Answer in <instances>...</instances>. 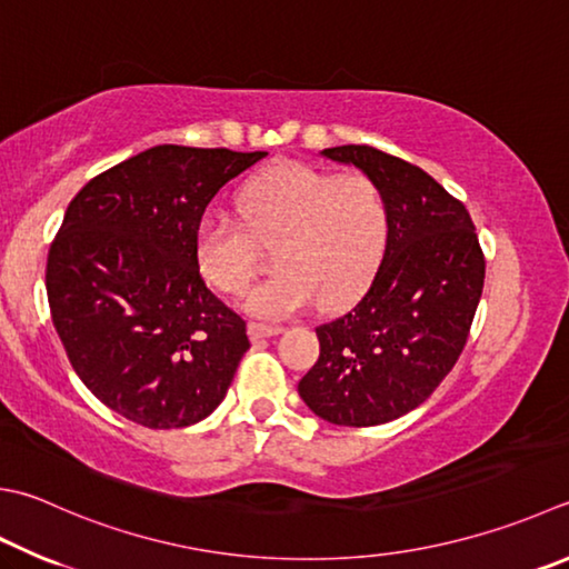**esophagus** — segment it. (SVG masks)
I'll return each instance as SVG.
<instances>
[{"label":"esophagus","mask_w":569,"mask_h":569,"mask_svg":"<svg viewBox=\"0 0 569 569\" xmlns=\"http://www.w3.org/2000/svg\"><path fill=\"white\" fill-rule=\"evenodd\" d=\"M248 331H250L252 339H267V337L280 335V331H284V329L277 327V325H264V321H250Z\"/></svg>","instance_id":"obj_1"}]
</instances>
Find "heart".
Listing matches in <instances>:
<instances>
[{"mask_svg":"<svg viewBox=\"0 0 569 569\" xmlns=\"http://www.w3.org/2000/svg\"><path fill=\"white\" fill-rule=\"evenodd\" d=\"M240 222L208 216L196 232L202 280L240 297L260 272V244H274L280 272L250 297L257 317L302 312L319 297L341 307L363 292L389 240V202L367 173L284 163L257 176L238 198Z\"/></svg>","mask_w":569,"mask_h":569,"instance_id":"b5f03b06","label":"heart"}]
</instances>
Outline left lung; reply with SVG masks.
I'll return each mask as SVG.
<instances>
[{"label":"left lung","instance_id":"1","mask_svg":"<svg viewBox=\"0 0 569 569\" xmlns=\"http://www.w3.org/2000/svg\"><path fill=\"white\" fill-rule=\"evenodd\" d=\"M321 156L371 176L389 202V240L367 292L317 327L319 359L299 396L337 426H379L431 396L463 351L486 257L463 202L413 163L371 146Z\"/></svg>","mask_w":569,"mask_h":569}]
</instances>
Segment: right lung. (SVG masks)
<instances>
[{"label":"right lung","mask_w":569,"mask_h":569,"mask_svg":"<svg viewBox=\"0 0 569 569\" xmlns=\"http://www.w3.org/2000/svg\"><path fill=\"white\" fill-rule=\"evenodd\" d=\"M264 156L156 146L69 202L47 260L51 321L86 389L128 421L183 428L228 393L248 325L202 282L192 248L218 190Z\"/></svg>","instance_id":"right-lung-1"}]
</instances>
